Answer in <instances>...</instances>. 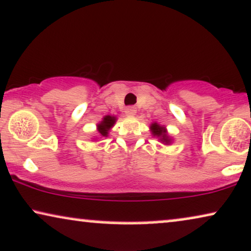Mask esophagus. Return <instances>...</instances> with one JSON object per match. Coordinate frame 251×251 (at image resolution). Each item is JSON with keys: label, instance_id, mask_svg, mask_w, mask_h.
<instances>
[{"label": "esophagus", "instance_id": "34e87169", "mask_svg": "<svg viewBox=\"0 0 251 251\" xmlns=\"http://www.w3.org/2000/svg\"><path fill=\"white\" fill-rule=\"evenodd\" d=\"M135 113H137V110H135V107H133V106L126 107L125 114H126V116H127V117H134Z\"/></svg>", "mask_w": 251, "mask_h": 251}]
</instances>
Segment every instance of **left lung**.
Listing matches in <instances>:
<instances>
[{"mask_svg":"<svg viewBox=\"0 0 251 251\" xmlns=\"http://www.w3.org/2000/svg\"><path fill=\"white\" fill-rule=\"evenodd\" d=\"M151 132H152V135L154 138H158L160 143L164 145H171L173 143V138L168 134L167 128H166L165 125H160L158 123H152L150 126Z\"/></svg>","mask_w":251,"mask_h":251,"instance_id":"8db88e82","label":"left lung"}]
</instances>
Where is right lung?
I'll return each instance as SVG.
<instances>
[{
    "label": "right lung",
    "instance_id": "right-lung-1",
    "mask_svg": "<svg viewBox=\"0 0 251 251\" xmlns=\"http://www.w3.org/2000/svg\"><path fill=\"white\" fill-rule=\"evenodd\" d=\"M116 122H117L116 116H110V114H107V116L102 117L100 122L97 124V132H98V137L93 139L97 140L98 138H107L108 132H110V129L113 127Z\"/></svg>",
    "mask_w": 251,
    "mask_h": 251
}]
</instances>
